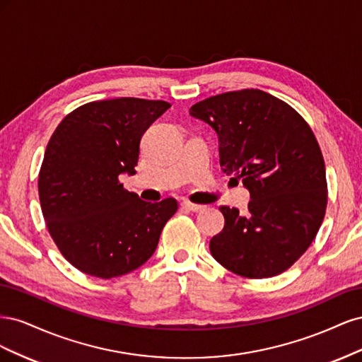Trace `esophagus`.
I'll return each instance as SVG.
<instances>
[{"mask_svg":"<svg viewBox=\"0 0 362 362\" xmlns=\"http://www.w3.org/2000/svg\"><path fill=\"white\" fill-rule=\"evenodd\" d=\"M182 206L187 208V210H190V211H193V213H199V211H204V210H205L204 205L192 204V202H189V201H184V202H182Z\"/></svg>","mask_w":362,"mask_h":362,"instance_id":"34e87169","label":"esophagus"}]
</instances>
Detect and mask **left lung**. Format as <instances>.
Here are the masks:
<instances>
[{"instance_id":"obj_1","label":"left lung","mask_w":362,"mask_h":362,"mask_svg":"<svg viewBox=\"0 0 362 362\" xmlns=\"http://www.w3.org/2000/svg\"><path fill=\"white\" fill-rule=\"evenodd\" d=\"M190 116L216 131L223 172L250 194L247 214L218 206L225 226L211 238V255L240 276L279 275L310 247L325 217L326 170L311 128L258 89L206 98Z\"/></svg>"}]
</instances>
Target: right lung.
<instances>
[{"label":"right lung","instance_id":"1","mask_svg":"<svg viewBox=\"0 0 362 362\" xmlns=\"http://www.w3.org/2000/svg\"><path fill=\"white\" fill-rule=\"evenodd\" d=\"M170 107L139 98L84 104L51 136L39 173V199L63 257L86 275L110 279L154 254L173 198L152 204L131 193L119 175H134L145 131Z\"/></svg>","mask_w":362,"mask_h":362}]
</instances>
